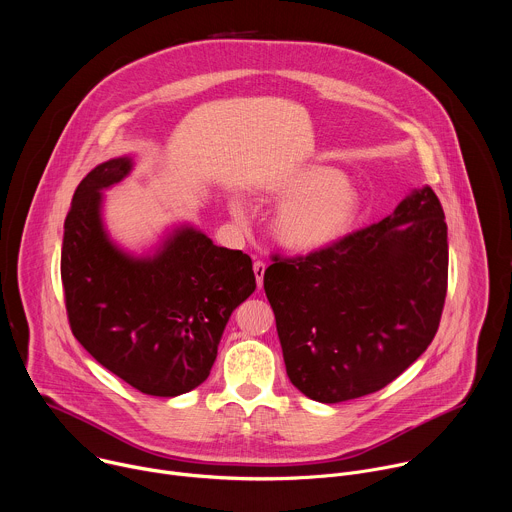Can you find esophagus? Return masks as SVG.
<instances>
[{
  "label": "esophagus",
  "instance_id": "34e87169",
  "mask_svg": "<svg viewBox=\"0 0 512 512\" xmlns=\"http://www.w3.org/2000/svg\"><path fill=\"white\" fill-rule=\"evenodd\" d=\"M265 269H267V263L265 261H255L253 263V271H255V279H257V285L261 287L263 285V275H265Z\"/></svg>",
  "mask_w": 512,
  "mask_h": 512
}]
</instances>
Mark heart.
<instances>
[{"instance_id": "1", "label": "heart", "mask_w": 512, "mask_h": 512, "mask_svg": "<svg viewBox=\"0 0 512 512\" xmlns=\"http://www.w3.org/2000/svg\"><path fill=\"white\" fill-rule=\"evenodd\" d=\"M271 194L285 200L273 218V233L279 243L296 251H318L340 241L360 212L358 190L326 166L291 174L277 182ZM231 210L237 221L247 218L239 202H233Z\"/></svg>"}]
</instances>
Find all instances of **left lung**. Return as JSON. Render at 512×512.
<instances>
[{"mask_svg": "<svg viewBox=\"0 0 512 512\" xmlns=\"http://www.w3.org/2000/svg\"><path fill=\"white\" fill-rule=\"evenodd\" d=\"M271 259L263 287L285 371L314 401L340 403L387 387L440 326L448 227L429 186L381 223L308 255Z\"/></svg>", "mask_w": 512, "mask_h": 512, "instance_id": "left-lung-1", "label": "left lung"}]
</instances>
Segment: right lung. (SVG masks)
Masks as SVG:
<instances>
[{
  "label": "right lung",
  "instance_id": "1",
  "mask_svg": "<svg viewBox=\"0 0 512 512\" xmlns=\"http://www.w3.org/2000/svg\"><path fill=\"white\" fill-rule=\"evenodd\" d=\"M129 170V158L109 160L72 196L60 255L66 316L107 371L145 395L176 397L208 379L233 310L255 291L253 263L188 227L154 257L119 251L103 229L101 190Z\"/></svg>",
  "mask_w": 512,
  "mask_h": 512
}]
</instances>
